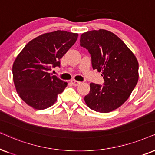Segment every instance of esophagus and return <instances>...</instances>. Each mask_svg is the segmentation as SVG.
I'll return each instance as SVG.
<instances>
[{"label": "esophagus", "instance_id": "34e87169", "mask_svg": "<svg viewBox=\"0 0 155 155\" xmlns=\"http://www.w3.org/2000/svg\"><path fill=\"white\" fill-rule=\"evenodd\" d=\"M71 84H72V85H73V86H76L79 85V84H81V82L78 81H76V80H72V81H71Z\"/></svg>", "mask_w": 155, "mask_h": 155}]
</instances>
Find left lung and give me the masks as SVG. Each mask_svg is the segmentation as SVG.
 I'll use <instances>...</instances> for the list:
<instances>
[{
  "mask_svg": "<svg viewBox=\"0 0 155 155\" xmlns=\"http://www.w3.org/2000/svg\"><path fill=\"white\" fill-rule=\"evenodd\" d=\"M80 45L88 50L92 67L101 72L104 85L90 84V92L84 98L88 108L109 113L127 100L137 85V59L127 45L114 33L100 29L84 32Z\"/></svg>",
  "mask_w": 155,
  "mask_h": 155,
  "instance_id": "8db88e82",
  "label": "left lung"
}]
</instances>
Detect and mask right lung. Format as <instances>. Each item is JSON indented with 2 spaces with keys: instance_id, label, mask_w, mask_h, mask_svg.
<instances>
[{
  "instance_id": "1",
  "label": "right lung",
  "mask_w": 155,
  "mask_h": 155,
  "mask_svg": "<svg viewBox=\"0 0 155 155\" xmlns=\"http://www.w3.org/2000/svg\"><path fill=\"white\" fill-rule=\"evenodd\" d=\"M77 33L57 30L33 39L16 57L13 78L16 91L22 101L37 110L52 106L67 82L49 73L60 67V59L77 40Z\"/></svg>"
}]
</instances>
